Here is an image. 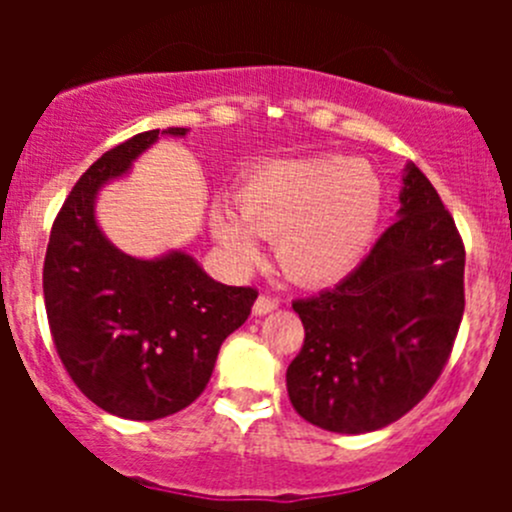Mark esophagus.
<instances>
[{
  "label": "esophagus",
  "mask_w": 512,
  "mask_h": 512,
  "mask_svg": "<svg viewBox=\"0 0 512 512\" xmlns=\"http://www.w3.org/2000/svg\"><path fill=\"white\" fill-rule=\"evenodd\" d=\"M277 307H280V302H277L275 297H270V294H260V297H257V302L252 304V314H255V317H262V314L275 312Z\"/></svg>",
  "instance_id": "esophagus-1"
}]
</instances>
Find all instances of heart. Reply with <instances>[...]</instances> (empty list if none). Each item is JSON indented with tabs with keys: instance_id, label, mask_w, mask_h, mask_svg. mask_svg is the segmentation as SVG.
Instances as JSON below:
<instances>
[{
	"instance_id": "heart-1",
	"label": "heart",
	"mask_w": 512,
	"mask_h": 512,
	"mask_svg": "<svg viewBox=\"0 0 512 512\" xmlns=\"http://www.w3.org/2000/svg\"><path fill=\"white\" fill-rule=\"evenodd\" d=\"M381 218V183L359 158L272 160L237 188V208L215 203L210 232L235 265L277 240V262L299 285H332L364 262Z\"/></svg>"
}]
</instances>
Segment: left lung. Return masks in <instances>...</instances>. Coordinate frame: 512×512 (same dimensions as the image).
<instances>
[{
  "mask_svg": "<svg viewBox=\"0 0 512 512\" xmlns=\"http://www.w3.org/2000/svg\"><path fill=\"white\" fill-rule=\"evenodd\" d=\"M399 220L337 287L297 299L302 352L287 394L304 421L369 433L399 421L441 376L466 294V250L431 180L406 163Z\"/></svg>",
  "mask_w": 512,
  "mask_h": 512,
  "instance_id": "1",
  "label": "left lung"
}]
</instances>
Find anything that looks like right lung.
<instances>
[{
  "instance_id": "right-lung-1",
  "label": "right lung",
  "mask_w": 512,
  "mask_h": 512,
  "mask_svg": "<svg viewBox=\"0 0 512 512\" xmlns=\"http://www.w3.org/2000/svg\"><path fill=\"white\" fill-rule=\"evenodd\" d=\"M185 133L156 128L103 153L69 193L46 247L44 302L56 352L96 406L131 421L193 404L257 299L252 287L215 282L188 252L143 260L98 227L101 188L128 175L160 136Z\"/></svg>"
}]
</instances>
